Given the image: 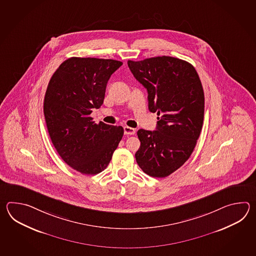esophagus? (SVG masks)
<instances>
[{
	"mask_svg": "<svg viewBox=\"0 0 256 256\" xmlns=\"http://www.w3.org/2000/svg\"><path fill=\"white\" fill-rule=\"evenodd\" d=\"M124 134L126 136H134L136 134V129L129 127V126H124Z\"/></svg>",
	"mask_w": 256,
	"mask_h": 256,
	"instance_id": "34e87169",
	"label": "esophagus"
}]
</instances>
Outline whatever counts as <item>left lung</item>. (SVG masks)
Returning <instances> with one entry per match:
<instances>
[{
  "mask_svg": "<svg viewBox=\"0 0 256 256\" xmlns=\"http://www.w3.org/2000/svg\"><path fill=\"white\" fill-rule=\"evenodd\" d=\"M127 63L146 88L149 110L159 116L156 130L137 132L141 146L136 162L148 176L166 178L185 164L200 136L205 104L202 82L190 63L172 56Z\"/></svg>",
  "mask_w": 256,
  "mask_h": 256,
  "instance_id": "left-lung-1",
  "label": "left lung"
}]
</instances>
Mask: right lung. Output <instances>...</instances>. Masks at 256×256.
Masks as SVG:
<instances>
[{
    "label": "right lung",
    "instance_id": "add662e5",
    "mask_svg": "<svg viewBox=\"0 0 256 256\" xmlns=\"http://www.w3.org/2000/svg\"><path fill=\"white\" fill-rule=\"evenodd\" d=\"M122 62L70 58L56 70L46 92L44 115L60 158L84 174H96L109 164L122 136V126L93 122L90 114L104 104L106 86Z\"/></svg>",
    "mask_w": 256,
    "mask_h": 256
}]
</instances>
